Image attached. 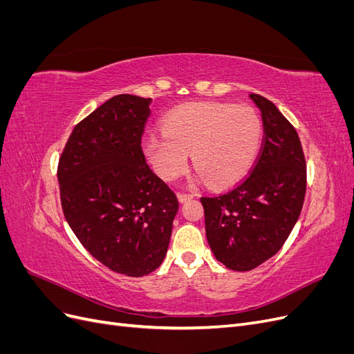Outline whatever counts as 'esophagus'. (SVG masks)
<instances>
[{"label": "esophagus", "instance_id": "esophagus-1", "mask_svg": "<svg viewBox=\"0 0 354 354\" xmlns=\"http://www.w3.org/2000/svg\"><path fill=\"white\" fill-rule=\"evenodd\" d=\"M177 198H178L180 202H186V201H189L192 198H195V194H186V192H178Z\"/></svg>", "mask_w": 354, "mask_h": 354}]
</instances>
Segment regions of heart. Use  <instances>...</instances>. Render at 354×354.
<instances>
[{"label":"heart","mask_w":354,"mask_h":354,"mask_svg":"<svg viewBox=\"0 0 354 354\" xmlns=\"http://www.w3.org/2000/svg\"><path fill=\"white\" fill-rule=\"evenodd\" d=\"M261 138L263 124L251 106L192 103L165 118L164 131L146 137L145 152L167 180L183 173L192 152L194 167L207 183L226 187L250 169Z\"/></svg>","instance_id":"b5f03b06"}]
</instances>
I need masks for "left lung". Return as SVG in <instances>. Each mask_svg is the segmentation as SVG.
Listing matches in <instances>:
<instances>
[{"label":"left lung","instance_id":"8db88e82","mask_svg":"<svg viewBox=\"0 0 354 354\" xmlns=\"http://www.w3.org/2000/svg\"><path fill=\"white\" fill-rule=\"evenodd\" d=\"M250 97L264 127L255 165L233 189L201 198L211 251L236 272L255 269L282 248L301 212L307 183L306 158L292 124L263 95Z\"/></svg>","mask_w":354,"mask_h":354}]
</instances>
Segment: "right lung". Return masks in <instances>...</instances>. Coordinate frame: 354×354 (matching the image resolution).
I'll use <instances>...</instances> for the list:
<instances>
[{"label": "right lung", "mask_w": 354, "mask_h": 354, "mask_svg": "<svg viewBox=\"0 0 354 354\" xmlns=\"http://www.w3.org/2000/svg\"><path fill=\"white\" fill-rule=\"evenodd\" d=\"M151 99L120 94L75 125L59 159L65 218L94 259L140 277L164 261L178 201L142 151Z\"/></svg>", "instance_id": "right-lung-1"}]
</instances>
